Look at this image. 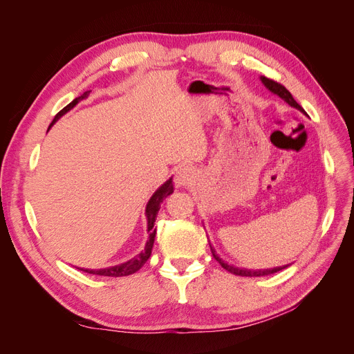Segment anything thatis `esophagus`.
<instances>
[{
	"mask_svg": "<svg viewBox=\"0 0 354 354\" xmlns=\"http://www.w3.org/2000/svg\"><path fill=\"white\" fill-rule=\"evenodd\" d=\"M192 178V171L189 168H180L176 176H174V181L177 186H186L189 185V181Z\"/></svg>",
	"mask_w": 354,
	"mask_h": 354,
	"instance_id": "1",
	"label": "esophagus"
}]
</instances>
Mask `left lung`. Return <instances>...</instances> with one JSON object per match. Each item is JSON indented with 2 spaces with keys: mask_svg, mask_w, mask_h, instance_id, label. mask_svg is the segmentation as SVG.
<instances>
[{
  "mask_svg": "<svg viewBox=\"0 0 354 354\" xmlns=\"http://www.w3.org/2000/svg\"><path fill=\"white\" fill-rule=\"evenodd\" d=\"M261 81H263V84L266 85L267 88H269L272 93H274V94H277L279 95L281 99H283L289 106H292V108H295V109H298V111H301V112H304V109L301 108V106H299L295 100H294V97L291 95V93H289L282 84H279V82H276V81H273V80H270V78H266V77H261ZM209 248H211V252H212V257L214 259H216L218 263H220V266L223 267V269H226L227 272H230V273H233V274H238V276H248V277H255V276H267V274H272V273H276V272H279V270H282V269H285V267H288V266H282V267H274V269H264V270H248V269H239V267H234V266H230V264H227V263H224L220 257L217 255V252H216V250H214V246L209 243Z\"/></svg>",
  "mask_w": 354,
  "mask_h": 354,
  "instance_id": "8db88e82",
  "label": "left lung"
}]
</instances>
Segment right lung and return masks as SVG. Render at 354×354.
I'll list each match as a JSON object with an SVG mask.
<instances>
[{"label":"right lung","mask_w":354,"mask_h":354,"mask_svg":"<svg viewBox=\"0 0 354 354\" xmlns=\"http://www.w3.org/2000/svg\"><path fill=\"white\" fill-rule=\"evenodd\" d=\"M90 91H85L84 94H81L80 97H77L75 100H72L68 106H65L56 116L55 120H53V122L50 124V127L55 124L60 116L65 115L66 112H69L75 104L80 103L81 100L87 99L88 97ZM48 127V128H50ZM174 192V186H173V178L167 180L165 183L160 186L155 194L152 195V198L149 199L147 205H146V218H147V233H149V239L146 242V246H145V251H142L140 254H138L137 257H134V259L128 260L127 263H122V264H118V266H113V267H108V269H99V270H90V269H81L84 270L85 273H90V274H99V276H112V277H120V276H128V274H133L136 273L137 270H140L143 264L149 260V257H151L152 254V248H153V242H155V234H156V229L153 227L155 226V220H156V216H158V211L160 208V203H162V201L169 196L171 194Z\"/></svg>","instance_id":"right-lung-1"}]
</instances>
